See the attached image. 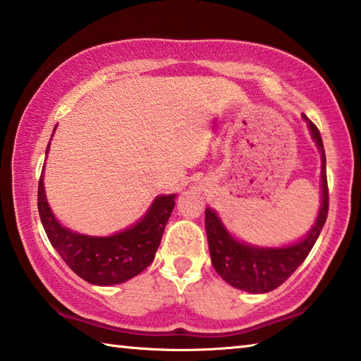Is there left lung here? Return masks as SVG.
Returning a JSON list of instances; mask_svg holds the SVG:
<instances>
[{
  "instance_id": "8db88e82",
  "label": "left lung",
  "mask_w": 361,
  "mask_h": 361,
  "mask_svg": "<svg viewBox=\"0 0 361 361\" xmlns=\"http://www.w3.org/2000/svg\"><path fill=\"white\" fill-rule=\"evenodd\" d=\"M311 130L312 140L320 152L322 170H320V188H322V202H320L317 219L303 238L297 243L284 247L252 246L238 241L227 231L216 214L214 209H205V228L208 237L212 264L219 276L232 287L251 293L271 292L289 279L290 274L303 264L311 249L319 238L329 214V185H326V159L325 149L316 128L307 116L303 115Z\"/></svg>"
}]
</instances>
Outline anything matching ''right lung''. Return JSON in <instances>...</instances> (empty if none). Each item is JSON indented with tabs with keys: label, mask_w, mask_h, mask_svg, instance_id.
Segmentation results:
<instances>
[{
	"label": "right lung",
	"mask_w": 361,
	"mask_h": 361,
	"mask_svg": "<svg viewBox=\"0 0 361 361\" xmlns=\"http://www.w3.org/2000/svg\"><path fill=\"white\" fill-rule=\"evenodd\" d=\"M55 130V129H54ZM50 142L45 149L49 153ZM176 194L158 195L140 221L110 237H91L63 227L51 213L44 189H37V208L51 246L77 276L94 286H114L137 276L152 264L164 228L172 214Z\"/></svg>",
	"instance_id": "right-lung-1"
}]
</instances>
